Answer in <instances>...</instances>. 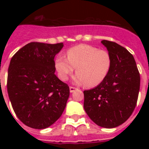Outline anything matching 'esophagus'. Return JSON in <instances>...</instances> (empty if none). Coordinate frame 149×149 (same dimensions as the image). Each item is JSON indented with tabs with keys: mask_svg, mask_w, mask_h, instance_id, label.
Masks as SVG:
<instances>
[{
	"mask_svg": "<svg viewBox=\"0 0 149 149\" xmlns=\"http://www.w3.org/2000/svg\"><path fill=\"white\" fill-rule=\"evenodd\" d=\"M69 89H70V93H73V92H74V91L77 89L75 87H74V86H70V87H69Z\"/></svg>",
	"mask_w": 149,
	"mask_h": 149,
	"instance_id": "1",
	"label": "esophagus"
}]
</instances>
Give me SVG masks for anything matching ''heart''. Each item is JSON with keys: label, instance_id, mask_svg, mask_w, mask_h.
I'll list each match as a JSON object with an SVG mask.
<instances>
[{"label": "heart", "instance_id": "1", "mask_svg": "<svg viewBox=\"0 0 149 149\" xmlns=\"http://www.w3.org/2000/svg\"><path fill=\"white\" fill-rule=\"evenodd\" d=\"M67 58L59 55L55 68L60 80L65 81L76 68L74 82L86 84L89 87L98 86L104 81L111 67L110 54L89 45H78L66 51Z\"/></svg>", "mask_w": 149, "mask_h": 149}]
</instances>
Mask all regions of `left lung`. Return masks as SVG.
Here are the masks:
<instances>
[{
  "label": "left lung",
  "mask_w": 149,
  "mask_h": 149,
  "mask_svg": "<svg viewBox=\"0 0 149 149\" xmlns=\"http://www.w3.org/2000/svg\"><path fill=\"white\" fill-rule=\"evenodd\" d=\"M111 57V67L103 82L84 91V107L96 125L113 128L127 121L136 105L140 76L134 56L114 42L102 40Z\"/></svg>",
  "instance_id": "1"
}]
</instances>
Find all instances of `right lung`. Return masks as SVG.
Here are the masks:
<instances>
[{"mask_svg":"<svg viewBox=\"0 0 149 149\" xmlns=\"http://www.w3.org/2000/svg\"><path fill=\"white\" fill-rule=\"evenodd\" d=\"M63 43L30 42L13 55L8 68L7 92L21 122L44 129L61 116L69 87L55 75L54 56Z\"/></svg>","mask_w":149,"mask_h":149,"instance_id":"1","label":"right lung"}]
</instances>
